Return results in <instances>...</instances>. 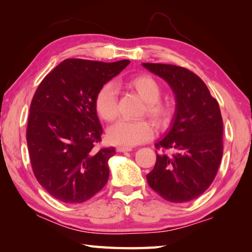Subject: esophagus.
I'll return each instance as SVG.
<instances>
[{
	"label": "esophagus",
	"instance_id": "esophagus-1",
	"mask_svg": "<svg viewBox=\"0 0 252 252\" xmlns=\"http://www.w3.org/2000/svg\"><path fill=\"white\" fill-rule=\"evenodd\" d=\"M132 148L130 147H118L117 151L118 152H126V151H131Z\"/></svg>",
	"mask_w": 252,
	"mask_h": 252
}]
</instances>
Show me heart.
<instances>
[{"label":"heart","instance_id":"1","mask_svg":"<svg viewBox=\"0 0 252 252\" xmlns=\"http://www.w3.org/2000/svg\"><path fill=\"white\" fill-rule=\"evenodd\" d=\"M126 85L144 101L141 116L151 119L157 126L169 125L173 116L172 106L160 100L162 88L156 79L141 74L127 80ZM94 106L99 116L106 122L116 120L119 114L116 89L113 84L105 83L97 90ZM111 142L119 146L133 147L143 143L153 136V126L146 119L136 121H120L110 127L108 132Z\"/></svg>","mask_w":252,"mask_h":252}]
</instances>
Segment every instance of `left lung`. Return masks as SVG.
I'll return each mask as SVG.
<instances>
[{"label": "left lung", "instance_id": "obj_1", "mask_svg": "<svg viewBox=\"0 0 252 252\" xmlns=\"http://www.w3.org/2000/svg\"><path fill=\"white\" fill-rule=\"evenodd\" d=\"M161 76L176 94L171 129L158 143L156 165L147 181L170 202L191 201L215 180L223 153V122L219 103L203 81L186 67L142 63ZM172 150L169 155L166 151Z\"/></svg>", "mask_w": 252, "mask_h": 252}]
</instances>
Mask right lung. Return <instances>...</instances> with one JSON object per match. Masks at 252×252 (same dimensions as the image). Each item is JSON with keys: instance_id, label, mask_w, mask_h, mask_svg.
Segmentation results:
<instances>
[{"instance_id": "right-lung-1", "label": "right lung", "mask_w": 252, "mask_h": 252, "mask_svg": "<svg viewBox=\"0 0 252 252\" xmlns=\"http://www.w3.org/2000/svg\"><path fill=\"white\" fill-rule=\"evenodd\" d=\"M129 63L67 59L34 93L27 127L30 161L36 180L57 200L82 203L108 182V161L116 150L96 149L103 130L94 99Z\"/></svg>"}]
</instances>
